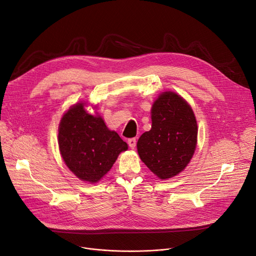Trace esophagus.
I'll return each mask as SVG.
<instances>
[{
    "mask_svg": "<svg viewBox=\"0 0 256 256\" xmlns=\"http://www.w3.org/2000/svg\"><path fill=\"white\" fill-rule=\"evenodd\" d=\"M128 144L131 149H134L136 146V138H128Z\"/></svg>",
    "mask_w": 256,
    "mask_h": 256,
    "instance_id": "1",
    "label": "esophagus"
}]
</instances>
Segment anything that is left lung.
<instances>
[{
    "label": "left lung",
    "instance_id": "8db88e82",
    "mask_svg": "<svg viewBox=\"0 0 256 256\" xmlns=\"http://www.w3.org/2000/svg\"><path fill=\"white\" fill-rule=\"evenodd\" d=\"M151 114L152 128L138 142V155L158 178L174 177L184 171L196 149V118L188 102L173 92L158 96Z\"/></svg>",
    "mask_w": 256,
    "mask_h": 256
}]
</instances>
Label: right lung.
I'll return each instance as SVG.
<instances>
[{"label": "right lung", "instance_id": "obj_1", "mask_svg": "<svg viewBox=\"0 0 256 256\" xmlns=\"http://www.w3.org/2000/svg\"><path fill=\"white\" fill-rule=\"evenodd\" d=\"M59 150L66 164L79 179L99 181L128 149L116 131L109 130L101 116L88 114L83 103L70 107L58 130Z\"/></svg>", "mask_w": 256, "mask_h": 256}]
</instances>
